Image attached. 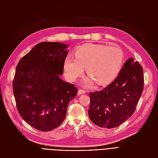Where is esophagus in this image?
<instances>
[{
    "mask_svg": "<svg viewBox=\"0 0 158 158\" xmlns=\"http://www.w3.org/2000/svg\"><path fill=\"white\" fill-rule=\"evenodd\" d=\"M85 92H86V91L83 89H78V95H81V94H85Z\"/></svg>",
    "mask_w": 158,
    "mask_h": 158,
    "instance_id": "obj_1",
    "label": "esophagus"
}]
</instances>
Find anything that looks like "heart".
<instances>
[{
  "label": "heart",
  "mask_w": 158,
  "mask_h": 158,
  "mask_svg": "<svg viewBox=\"0 0 158 158\" xmlns=\"http://www.w3.org/2000/svg\"><path fill=\"white\" fill-rule=\"evenodd\" d=\"M123 63V52L118 47L86 44L76 51L75 57H66L64 68L66 77L71 81L82 75L86 67L87 74L97 84L105 85L116 77Z\"/></svg>",
  "instance_id": "b5f03b06"
}]
</instances>
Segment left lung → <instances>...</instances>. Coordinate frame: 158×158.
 I'll list each match as a JSON object with an SVG mask.
<instances>
[{
    "label": "left lung",
    "instance_id": "1",
    "mask_svg": "<svg viewBox=\"0 0 158 158\" xmlns=\"http://www.w3.org/2000/svg\"><path fill=\"white\" fill-rule=\"evenodd\" d=\"M143 89L142 66L129 59L113 82L102 90L89 92L90 120L102 128L121 125L135 112Z\"/></svg>",
    "mask_w": 158,
    "mask_h": 158
}]
</instances>
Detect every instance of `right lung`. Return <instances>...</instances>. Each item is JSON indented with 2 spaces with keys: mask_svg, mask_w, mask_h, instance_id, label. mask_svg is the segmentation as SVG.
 <instances>
[{
  "mask_svg": "<svg viewBox=\"0 0 158 158\" xmlns=\"http://www.w3.org/2000/svg\"><path fill=\"white\" fill-rule=\"evenodd\" d=\"M67 45L41 42L18 62L12 82L19 114L28 125L41 131L58 127L66 117L77 88L62 80Z\"/></svg>",
  "mask_w": 158,
  "mask_h": 158,
  "instance_id": "add662e5",
  "label": "right lung"
}]
</instances>
